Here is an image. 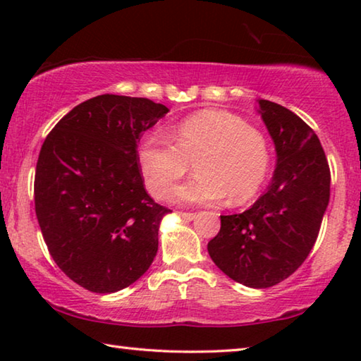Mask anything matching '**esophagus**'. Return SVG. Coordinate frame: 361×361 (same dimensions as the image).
<instances>
[{
  "label": "esophagus",
  "mask_w": 361,
  "mask_h": 361,
  "mask_svg": "<svg viewBox=\"0 0 361 361\" xmlns=\"http://www.w3.org/2000/svg\"><path fill=\"white\" fill-rule=\"evenodd\" d=\"M180 216L183 218V219H186V221H191V219H194V213H191V212H180Z\"/></svg>",
  "instance_id": "obj_1"
}]
</instances>
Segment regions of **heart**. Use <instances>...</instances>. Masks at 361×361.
<instances>
[{"mask_svg": "<svg viewBox=\"0 0 361 361\" xmlns=\"http://www.w3.org/2000/svg\"><path fill=\"white\" fill-rule=\"evenodd\" d=\"M172 138L152 132L138 149L146 188L156 199H166L191 164L197 175L173 192L183 204H215L228 197L231 205H242L264 186L271 170L269 140L239 116L205 109L183 119Z\"/></svg>", "mask_w": 361, "mask_h": 361, "instance_id": "obj_1", "label": "heart"}]
</instances>
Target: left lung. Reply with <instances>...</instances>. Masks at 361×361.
Masks as SVG:
<instances>
[{
  "mask_svg": "<svg viewBox=\"0 0 361 361\" xmlns=\"http://www.w3.org/2000/svg\"><path fill=\"white\" fill-rule=\"evenodd\" d=\"M276 143L277 169L267 192L239 215H221L209 255L226 276L252 288L288 279L307 258L329 202V166L319 137L288 108L259 100Z\"/></svg>",
  "mask_w": 361,
  "mask_h": 361,
  "instance_id": "left-lung-1",
  "label": "left lung"
}]
</instances>
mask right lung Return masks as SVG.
<instances>
[{
    "mask_svg": "<svg viewBox=\"0 0 361 361\" xmlns=\"http://www.w3.org/2000/svg\"><path fill=\"white\" fill-rule=\"evenodd\" d=\"M169 113L148 99L103 94L65 114L41 146L35 210L66 277L114 293L148 271L170 210L145 189L138 143Z\"/></svg>",
    "mask_w": 361,
    "mask_h": 361,
    "instance_id": "obj_1",
    "label": "right lung"
}]
</instances>
